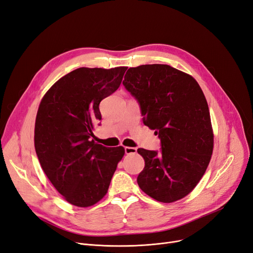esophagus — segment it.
Returning a JSON list of instances; mask_svg holds the SVG:
<instances>
[{
  "mask_svg": "<svg viewBox=\"0 0 253 253\" xmlns=\"http://www.w3.org/2000/svg\"><path fill=\"white\" fill-rule=\"evenodd\" d=\"M136 149L135 148H131V147H125V154L130 155V154H135L136 153Z\"/></svg>",
  "mask_w": 253,
  "mask_h": 253,
  "instance_id": "obj_1",
  "label": "esophagus"
}]
</instances>
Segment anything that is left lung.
I'll use <instances>...</instances> for the list:
<instances>
[{"label": "left lung", "mask_w": 253, "mask_h": 253, "mask_svg": "<svg viewBox=\"0 0 253 253\" xmlns=\"http://www.w3.org/2000/svg\"><path fill=\"white\" fill-rule=\"evenodd\" d=\"M123 85L138 101L143 124L161 140L160 152L137 150L144 160L139 188L159 202L177 201L200 181L213 151L204 93L192 76L167 64L130 68Z\"/></svg>", "instance_id": "left-lung-1"}]
</instances>
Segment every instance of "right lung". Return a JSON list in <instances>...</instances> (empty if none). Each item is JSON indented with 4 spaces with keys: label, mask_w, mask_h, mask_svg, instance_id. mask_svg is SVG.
<instances>
[{
    "label": "right lung",
    "mask_w": 253,
    "mask_h": 253,
    "mask_svg": "<svg viewBox=\"0 0 253 253\" xmlns=\"http://www.w3.org/2000/svg\"><path fill=\"white\" fill-rule=\"evenodd\" d=\"M126 66L80 68L44 95L36 118L35 149L45 174L69 203L94 205L105 196L123 147L95 143L93 128L101 119L100 101L122 82Z\"/></svg>",
    "instance_id": "add662e5"
}]
</instances>
